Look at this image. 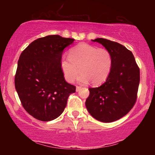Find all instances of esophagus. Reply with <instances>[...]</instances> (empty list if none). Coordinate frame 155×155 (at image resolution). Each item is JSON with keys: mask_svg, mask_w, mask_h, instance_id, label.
Listing matches in <instances>:
<instances>
[{"mask_svg": "<svg viewBox=\"0 0 155 155\" xmlns=\"http://www.w3.org/2000/svg\"><path fill=\"white\" fill-rule=\"evenodd\" d=\"M81 88H82V87H81V86L77 85V88H76V91H80V90H81Z\"/></svg>", "mask_w": 155, "mask_h": 155, "instance_id": "1", "label": "esophagus"}]
</instances>
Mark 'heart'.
Instances as JSON below:
<instances>
[{"mask_svg":"<svg viewBox=\"0 0 155 155\" xmlns=\"http://www.w3.org/2000/svg\"><path fill=\"white\" fill-rule=\"evenodd\" d=\"M113 66V57L109 51L103 48L81 43L71 48L69 56H64L61 61L62 71L66 80L73 82L78 77L80 83L91 81L98 85L109 77Z\"/></svg>","mask_w":155,"mask_h":155,"instance_id":"heart-1","label":"heart"}]
</instances>
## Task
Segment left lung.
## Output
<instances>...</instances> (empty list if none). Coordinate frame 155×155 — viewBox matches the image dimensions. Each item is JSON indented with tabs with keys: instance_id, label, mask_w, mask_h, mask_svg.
<instances>
[{
	"instance_id": "8db88e82",
	"label": "left lung",
	"mask_w": 155,
	"mask_h": 155,
	"mask_svg": "<svg viewBox=\"0 0 155 155\" xmlns=\"http://www.w3.org/2000/svg\"><path fill=\"white\" fill-rule=\"evenodd\" d=\"M93 41L101 44L113 57L111 71L105 82L90 87L85 106L98 121L112 122L127 115L137 101L140 72L131 51L122 44L103 38Z\"/></svg>"
}]
</instances>
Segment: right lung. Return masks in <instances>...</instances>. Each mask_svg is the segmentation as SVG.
Segmentation results:
<instances>
[{"instance_id": "add662e5", "label": "right lung", "mask_w": 155, "mask_h": 155, "mask_svg": "<svg viewBox=\"0 0 155 155\" xmlns=\"http://www.w3.org/2000/svg\"><path fill=\"white\" fill-rule=\"evenodd\" d=\"M74 41L58 35L31 42L21 53L15 75V87L28 114L44 122L56 119L68 98L76 91L67 83L61 67L63 51Z\"/></svg>"}]
</instances>
